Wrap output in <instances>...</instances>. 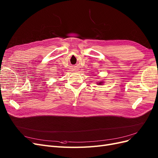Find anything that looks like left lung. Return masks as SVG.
<instances>
[{"label": "left lung", "instance_id": "8db88e82", "mask_svg": "<svg viewBox=\"0 0 158 158\" xmlns=\"http://www.w3.org/2000/svg\"><path fill=\"white\" fill-rule=\"evenodd\" d=\"M103 84V82H99L98 83V85H102Z\"/></svg>", "mask_w": 158, "mask_h": 158}]
</instances>
